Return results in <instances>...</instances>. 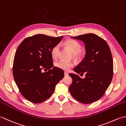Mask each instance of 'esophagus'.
<instances>
[{"mask_svg": "<svg viewBox=\"0 0 126 126\" xmlns=\"http://www.w3.org/2000/svg\"><path fill=\"white\" fill-rule=\"evenodd\" d=\"M68 75V73L67 72H65V76H67Z\"/></svg>", "mask_w": 126, "mask_h": 126, "instance_id": "34e87169", "label": "esophagus"}]
</instances>
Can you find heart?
Listing matches in <instances>:
<instances>
[{"instance_id": "b5f03b06", "label": "heart", "mask_w": 126, "mask_h": 126, "mask_svg": "<svg viewBox=\"0 0 126 126\" xmlns=\"http://www.w3.org/2000/svg\"><path fill=\"white\" fill-rule=\"evenodd\" d=\"M64 45L71 50V52L74 53V57L76 58H80L82 56V53L81 52V45L76 40L73 39L66 40L63 42ZM60 51V45L59 44H57L52 47L51 49V55L52 57L56 59L58 57L59 53ZM55 65L58 68L64 71H68L74 66V63L71 61H66L64 60H59L55 63Z\"/></svg>"}]
</instances>
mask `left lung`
<instances>
[{"instance_id":"left-lung-1","label":"left lung","mask_w":126,"mask_h":126,"mask_svg":"<svg viewBox=\"0 0 126 126\" xmlns=\"http://www.w3.org/2000/svg\"><path fill=\"white\" fill-rule=\"evenodd\" d=\"M72 38L85 44V57L74 71L81 75L85 74L86 78L69 73L73 80L69 92L78 101L85 104L94 102L103 95L112 80L113 61L110 48L104 39L93 33Z\"/></svg>"}]
</instances>
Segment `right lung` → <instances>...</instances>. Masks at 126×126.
Instances as JSON below:
<instances>
[{
	"mask_svg": "<svg viewBox=\"0 0 126 126\" xmlns=\"http://www.w3.org/2000/svg\"><path fill=\"white\" fill-rule=\"evenodd\" d=\"M63 36L52 37L38 34L29 37L18 47L14 57L13 75L22 95L32 103L45 101L64 77L63 69L53 67L51 49ZM43 69H49L42 73Z\"/></svg>",
	"mask_w": 126,
	"mask_h": 126,
	"instance_id": "right-lung-1",
	"label": "right lung"
}]
</instances>
